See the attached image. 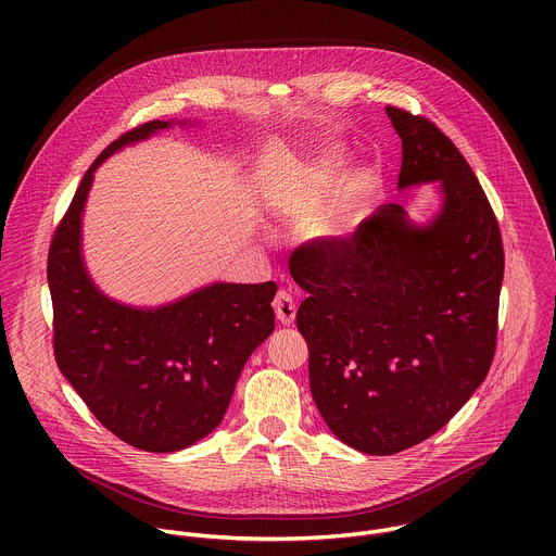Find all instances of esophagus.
Segmentation results:
<instances>
[{
	"instance_id": "obj_1",
	"label": "esophagus",
	"mask_w": 556,
	"mask_h": 556,
	"mask_svg": "<svg viewBox=\"0 0 556 556\" xmlns=\"http://www.w3.org/2000/svg\"><path fill=\"white\" fill-rule=\"evenodd\" d=\"M273 307H275V314L277 319L283 324V326H290L294 321V314H296V303L292 299V294L288 290H279L273 299Z\"/></svg>"
}]
</instances>
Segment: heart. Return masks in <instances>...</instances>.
<instances>
[{
	"label": "heart",
	"mask_w": 556,
	"mask_h": 556,
	"mask_svg": "<svg viewBox=\"0 0 556 556\" xmlns=\"http://www.w3.org/2000/svg\"><path fill=\"white\" fill-rule=\"evenodd\" d=\"M328 172H321V174H314V180H316V193H314V198L307 202V206H305V211H309V213H321V208H324V198H326V187H328ZM365 189H367V178L365 176H356V178H352V182L345 187V198L350 200V202H356L363 193H365Z\"/></svg>",
	"instance_id": "b5f03b06"
}]
</instances>
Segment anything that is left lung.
<instances>
[{"label": "left lung", "mask_w": 556, "mask_h": 556, "mask_svg": "<svg viewBox=\"0 0 556 556\" xmlns=\"http://www.w3.org/2000/svg\"><path fill=\"white\" fill-rule=\"evenodd\" d=\"M384 112L403 140L399 187L440 180V215L420 228L382 204L352 235L290 255L307 292L296 328L312 399L337 438L369 455L431 438L484 382L504 279L500 224L466 157L429 118Z\"/></svg>", "instance_id": "obj_1"}]
</instances>
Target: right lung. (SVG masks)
<instances>
[{
    "mask_svg": "<svg viewBox=\"0 0 556 556\" xmlns=\"http://www.w3.org/2000/svg\"><path fill=\"white\" fill-rule=\"evenodd\" d=\"M169 127L149 121L86 172L48 251L52 343L61 374L123 442L172 453L224 418L249 356L273 334L275 281L213 283L172 305L136 309L97 290L81 260V211L94 169L127 142Z\"/></svg>",
    "mask_w": 556,
    "mask_h": 556,
    "instance_id": "right-lung-1",
    "label": "right lung"
}]
</instances>
